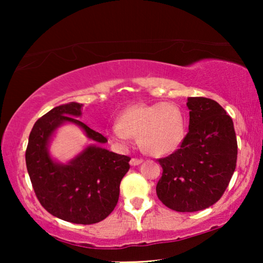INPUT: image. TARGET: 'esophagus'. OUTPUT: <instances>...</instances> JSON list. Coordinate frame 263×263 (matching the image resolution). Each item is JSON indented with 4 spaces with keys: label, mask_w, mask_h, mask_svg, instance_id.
<instances>
[{
    "label": "esophagus",
    "mask_w": 263,
    "mask_h": 263,
    "mask_svg": "<svg viewBox=\"0 0 263 263\" xmlns=\"http://www.w3.org/2000/svg\"><path fill=\"white\" fill-rule=\"evenodd\" d=\"M142 163V159H139V158H132L130 159V165L135 166V165H139Z\"/></svg>",
    "instance_id": "34e87169"
}]
</instances>
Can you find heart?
I'll list each match as a JSON object with an SVG mask.
<instances>
[{
  "label": "heart",
  "instance_id": "obj_1",
  "mask_svg": "<svg viewBox=\"0 0 263 263\" xmlns=\"http://www.w3.org/2000/svg\"><path fill=\"white\" fill-rule=\"evenodd\" d=\"M109 133L122 145H127L132 136L139 138L140 146L147 153L165 156L181 146L185 122L181 109L172 103L136 104L122 111Z\"/></svg>",
  "mask_w": 263,
  "mask_h": 263
}]
</instances>
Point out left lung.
Segmentation results:
<instances>
[{
    "mask_svg": "<svg viewBox=\"0 0 263 263\" xmlns=\"http://www.w3.org/2000/svg\"><path fill=\"white\" fill-rule=\"evenodd\" d=\"M186 106L189 132L178 149L158 159L163 174L156 190L170 210L197 212L220 200L238 151L232 118L215 100L190 97Z\"/></svg>",
    "mask_w": 263,
    "mask_h": 263,
    "instance_id": "1",
    "label": "left lung"
}]
</instances>
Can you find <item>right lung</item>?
<instances>
[{"label":"right lung","mask_w":263,"mask_h":263,"mask_svg":"<svg viewBox=\"0 0 263 263\" xmlns=\"http://www.w3.org/2000/svg\"><path fill=\"white\" fill-rule=\"evenodd\" d=\"M81 104L53 107L35 122L26 148V166L39 202L50 214L74 224L89 225L105 219L115 210L120 184L127 174L130 158L98 146H88L67 165L53 161L48 142L64 122L84 129L98 143L107 140L75 117L81 116Z\"/></svg>","instance_id":"right-lung-1"}]
</instances>
